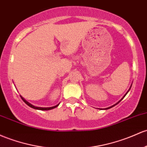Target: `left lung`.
I'll list each match as a JSON object with an SVG mask.
<instances>
[{
	"label": "left lung",
	"instance_id": "1",
	"mask_svg": "<svg viewBox=\"0 0 147 147\" xmlns=\"http://www.w3.org/2000/svg\"><path fill=\"white\" fill-rule=\"evenodd\" d=\"M131 86H132V84H131V85H130V88H129L128 91H127V92H126V93H125V95H124V96H123V98H121V100H119V102H117V103H116V104H114V105L111 106V107H107V108H105V109H109V108H111V107H114V106L117 105V104H118V103H119V102H121V100H123V98H124V97H125V96H126V94H127V93H128V91H130V88H131Z\"/></svg>",
	"mask_w": 147,
	"mask_h": 147
}]
</instances>
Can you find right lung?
I'll list each match as a JSON object with an SVG mask.
<instances>
[{"mask_svg": "<svg viewBox=\"0 0 147 147\" xmlns=\"http://www.w3.org/2000/svg\"><path fill=\"white\" fill-rule=\"evenodd\" d=\"M21 96V98H22V99L23 100L24 102H25L26 104L27 105H28L29 107L33 108V109H39V110H50V109H54V108H56V107H58V106L59 105V104H58V105H56L54 106V107H35V106L33 105H32V104H30V102H28L27 100H26L24 99V98L23 97H22V96Z\"/></svg>", "mask_w": 147, "mask_h": 147, "instance_id": "1", "label": "right lung"}]
</instances>
